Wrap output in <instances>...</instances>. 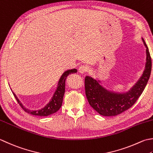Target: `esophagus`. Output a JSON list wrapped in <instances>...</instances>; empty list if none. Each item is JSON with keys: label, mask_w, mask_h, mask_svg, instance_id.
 <instances>
[{"label": "esophagus", "mask_w": 153, "mask_h": 153, "mask_svg": "<svg viewBox=\"0 0 153 153\" xmlns=\"http://www.w3.org/2000/svg\"><path fill=\"white\" fill-rule=\"evenodd\" d=\"M88 70V68L85 65H81L79 68V72L82 74L86 73V71Z\"/></svg>", "instance_id": "34e87169"}]
</instances>
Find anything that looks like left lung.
<instances>
[{
    "label": "left lung",
    "instance_id": "8db88e82",
    "mask_svg": "<svg viewBox=\"0 0 153 153\" xmlns=\"http://www.w3.org/2000/svg\"><path fill=\"white\" fill-rule=\"evenodd\" d=\"M146 47V64L145 70L139 80L129 90L119 93L109 91L101 85L100 80L92 77H85V95L89 105L103 116H115L132 107L144 91L151 73L152 62L149 50L144 39Z\"/></svg>",
    "mask_w": 153,
    "mask_h": 153
}]
</instances>
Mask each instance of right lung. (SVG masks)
I'll use <instances>...</instances> for the list:
<instances>
[{"mask_svg": "<svg viewBox=\"0 0 153 153\" xmlns=\"http://www.w3.org/2000/svg\"><path fill=\"white\" fill-rule=\"evenodd\" d=\"M77 70L76 69H71V70H68L65 71L62 75V76L59 79V82L58 83V86L56 91L53 94L52 97L51 98L49 103H48L46 105H45L43 108L38 110H30L29 109L26 108L24 107L22 103L20 102V100L18 99L16 94L12 91L14 96L16 99V100L20 105L22 107V108L26 112L30 114H32L33 115H37V116H48L50 115H52L53 113L58 111L60 109V107L62 105L63 102V97H64V95L65 93V82L66 79L68 75L71 74L76 73Z\"/></svg>", "mask_w": 153, "mask_h": 153, "instance_id": "1", "label": "right lung"}]
</instances>
